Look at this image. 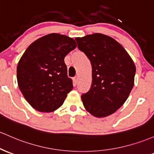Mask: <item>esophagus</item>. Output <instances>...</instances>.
<instances>
[{
    "label": "esophagus",
    "instance_id": "esophagus-1",
    "mask_svg": "<svg viewBox=\"0 0 154 154\" xmlns=\"http://www.w3.org/2000/svg\"><path fill=\"white\" fill-rule=\"evenodd\" d=\"M77 81H78V78H77V77H74V78L73 79V85H74V86L77 85Z\"/></svg>",
    "mask_w": 154,
    "mask_h": 154
}]
</instances>
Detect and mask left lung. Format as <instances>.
Masks as SVG:
<instances>
[{"label": "left lung", "instance_id": "8db88e82", "mask_svg": "<svg viewBox=\"0 0 154 154\" xmlns=\"http://www.w3.org/2000/svg\"><path fill=\"white\" fill-rule=\"evenodd\" d=\"M75 40L92 66L91 89L81 96L84 107L94 117L110 116L124 104L132 90L134 61L121 44L107 35L93 33Z\"/></svg>", "mask_w": 154, "mask_h": 154}]
</instances>
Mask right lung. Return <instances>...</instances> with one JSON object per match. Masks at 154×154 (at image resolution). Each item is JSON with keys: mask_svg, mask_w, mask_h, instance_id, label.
<instances>
[{"mask_svg": "<svg viewBox=\"0 0 154 154\" xmlns=\"http://www.w3.org/2000/svg\"><path fill=\"white\" fill-rule=\"evenodd\" d=\"M76 47L72 38L50 33L30 44L20 58L17 67L18 86L38 112L56 110L73 88L64 58Z\"/></svg>", "mask_w": 154, "mask_h": 154, "instance_id": "1", "label": "right lung"}]
</instances>
